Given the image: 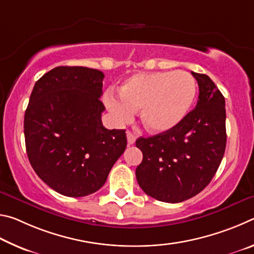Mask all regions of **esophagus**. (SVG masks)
<instances>
[{"instance_id":"esophagus-1","label":"esophagus","mask_w":254,"mask_h":254,"mask_svg":"<svg viewBox=\"0 0 254 254\" xmlns=\"http://www.w3.org/2000/svg\"><path fill=\"white\" fill-rule=\"evenodd\" d=\"M127 143L128 144H134L135 142V135L133 134L131 131L127 132Z\"/></svg>"}]
</instances>
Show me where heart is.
I'll return each mask as SVG.
<instances>
[{"instance_id": "1", "label": "heart", "mask_w": 254, "mask_h": 254, "mask_svg": "<svg viewBox=\"0 0 254 254\" xmlns=\"http://www.w3.org/2000/svg\"><path fill=\"white\" fill-rule=\"evenodd\" d=\"M196 81L185 70L136 74L119 88V96L106 95L105 104L119 122H127L140 111L143 127L165 133L184 121L194 104Z\"/></svg>"}]
</instances>
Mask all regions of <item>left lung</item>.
Here are the masks:
<instances>
[{
    "instance_id": "left-lung-1",
    "label": "left lung",
    "mask_w": 254,
    "mask_h": 254,
    "mask_svg": "<svg viewBox=\"0 0 254 254\" xmlns=\"http://www.w3.org/2000/svg\"><path fill=\"white\" fill-rule=\"evenodd\" d=\"M197 105L173 130L139 137L143 154L135 176L145 194L180 203L199 194L216 174L226 147L225 98L207 75L192 72Z\"/></svg>"
}]
</instances>
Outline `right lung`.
Instances as JSON below:
<instances>
[{
	"label": "right lung",
	"mask_w": 254,
	"mask_h": 254,
	"mask_svg": "<svg viewBox=\"0 0 254 254\" xmlns=\"http://www.w3.org/2000/svg\"><path fill=\"white\" fill-rule=\"evenodd\" d=\"M104 74L59 66L34 84L24 114L29 161L59 194L83 197L105 184L127 148L126 130L103 127Z\"/></svg>",
	"instance_id": "obj_1"
}]
</instances>
